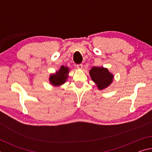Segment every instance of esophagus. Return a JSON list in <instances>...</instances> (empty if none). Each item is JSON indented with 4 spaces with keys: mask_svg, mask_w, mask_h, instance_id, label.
<instances>
[{
    "mask_svg": "<svg viewBox=\"0 0 152 152\" xmlns=\"http://www.w3.org/2000/svg\"><path fill=\"white\" fill-rule=\"evenodd\" d=\"M76 66H77V68H78V69H82V67H83V65H82V64H77Z\"/></svg>",
    "mask_w": 152,
    "mask_h": 152,
    "instance_id": "34e87169",
    "label": "esophagus"
}]
</instances>
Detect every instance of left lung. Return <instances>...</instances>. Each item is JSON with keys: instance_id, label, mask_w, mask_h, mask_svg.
Here are the masks:
<instances>
[{"instance_id": "8db88e82", "label": "left lung", "mask_w": 152, "mask_h": 152, "mask_svg": "<svg viewBox=\"0 0 152 152\" xmlns=\"http://www.w3.org/2000/svg\"><path fill=\"white\" fill-rule=\"evenodd\" d=\"M90 75L99 90L106 88L112 83L113 75L103 67H92L90 70Z\"/></svg>"}]
</instances>
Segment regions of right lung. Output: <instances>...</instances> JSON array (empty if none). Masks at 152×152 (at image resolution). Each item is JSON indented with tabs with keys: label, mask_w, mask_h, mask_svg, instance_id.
Here are the masks:
<instances>
[{
	"label": "right lung",
	"mask_w": 152,
	"mask_h": 152,
	"mask_svg": "<svg viewBox=\"0 0 152 152\" xmlns=\"http://www.w3.org/2000/svg\"><path fill=\"white\" fill-rule=\"evenodd\" d=\"M69 73L68 67L62 66L56 74H51L50 77V83L53 86H60L66 81Z\"/></svg>",
	"instance_id": "1"
}]
</instances>
